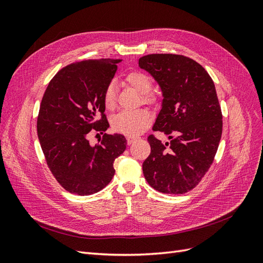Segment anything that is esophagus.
<instances>
[{
  "label": "esophagus",
  "mask_w": 263,
  "mask_h": 263,
  "mask_svg": "<svg viewBox=\"0 0 263 263\" xmlns=\"http://www.w3.org/2000/svg\"><path fill=\"white\" fill-rule=\"evenodd\" d=\"M138 138L137 137H133V136H130V137H127V144L128 145H132V144H134L135 141H136Z\"/></svg>",
  "instance_id": "esophagus-1"
}]
</instances>
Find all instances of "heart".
<instances>
[{
  "label": "heart",
  "instance_id": "heart-1",
  "mask_svg": "<svg viewBox=\"0 0 263 263\" xmlns=\"http://www.w3.org/2000/svg\"><path fill=\"white\" fill-rule=\"evenodd\" d=\"M125 82L138 94L144 95V101L154 102L155 97L149 92L153 89V81L144 72L135 71L125 78ZM103 103L107 109L115 107L116 97L114 83H109L103 95ZM151 124V115L144 109L134 110V112H121L112 118V128L126 136H137L144 133Z\"/></svg>",
  "mask_w": 263,
  "mask_h": 263
}]
</instances>
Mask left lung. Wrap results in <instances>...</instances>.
Returning a JSON list of instances; mask_svg holds the SVG:
<instances>
[{
  "instance_id": "left-lung-1",
  "label": "left lung",
  "mask_w": 263,
  "mask_h": 263,
  "mask_svg": "<svg viewBox=\"0 0 263 263\" xmlns=\"http://www.w3.org/2000/svg\"><path fill=\"white\" fill-rule=\"evenodd\" d=\"M138 63L163 97L153 129L170 139L162 144L154 135L148 137L151 153L142 163L145 179L159 192L186 193L209 171L219 145L222 115L216 89L200 63L182 54H147Z\"/></svg>"
}]
</instances>
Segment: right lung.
I'll return each mask as SVG.
<instances>
[{"mask_svg":"<svg viewBox=\"0 0 263 263\" xmlns=\"http://www.w3.org/2000/svg\"><path fill=\"white\" fill-rule=\"evenodd\" d=\"M121 61L71 63L51 79L43 97L38 139L53 177L72 194L90 195L104 189L114 177L115 159L126 149L121 134H104L95 146L87 139L92 129L103 134L109 127L103 95Z\"/></svg>","mask_w":263,"mask_h":263,"instance_id":"1","label":"right lung"}]
</instances>
